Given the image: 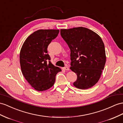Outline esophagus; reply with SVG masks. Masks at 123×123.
I'll return each instance as SVG.
<instances>
[{"label":"esophagus","instance_id":"34e87169","mask_svg":"<svg viewBox=\"0 0 123 123\" xmlns=\"http://www.w3.org/2000/svg\"><path fill=\"white\" fill-rule=\"evenodd\" d=\"M63 70H67V71H68L69 70H70V68H69L68 67H64V68H63Z\"/></svg>","mask_w":123,"mask_h":123}]
</instances>
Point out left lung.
Listing matches in <instances>:
<instances>
[{
  "instance_id": "1",
  "label": "left lung",
  "mask_w": 123,
  "mask_h": 123,
  "mask_svg": "<svg viewBox=\"0 0 123 123\" xmlns=\"http://www.w3.org/2000/svg\"><path fill=\"white\" fill-rule=\"evenodd\" d=\"M60 34L71 50V70L77 76L74 86L80 89L92 87L99 80L105 64L102 39L83 27L61 29Z\"/></svg>"
}]
</instances>
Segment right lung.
<instances>
[{
	"label": "right lung",
	"mask_w": 123,
	"mask_h": 123,
	"mask_svg": "<svg viewBox=\"0 0 123 123\" xmlns=\"http://www.w3.org/2000/svg\"><path fill=\"white\" fill-rule=\"evenodd\" d=\"M58 30H40L27 37L22 47L20 62L25 78L34 88L43 92L51 88L55 76L61 72L50 62L47 48L57 37Z\"/></svg>",
	"instance_id": "obj_1"
}]
</instances>
